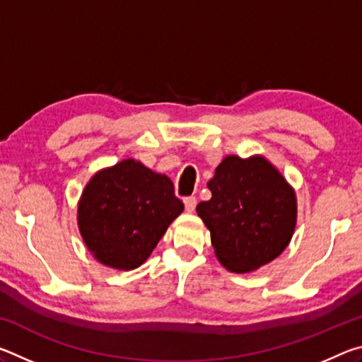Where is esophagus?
<instances>
[{
	"mask_svg": "<svg viewBox=\"0 0 362 362\" xmlns=\"http://www.w3.org/2000/svg\"><path fill=\"white\" fill-rule=\"evenodd\" d=\"M183 204H185L187 212H193L194 207H196V198H194V196H187V198L183 199Z\"/></svg>",
	"mask_w": 362,
	"mask_h": 362,
	"instance_id": "esophagus-1",
	"label": "esophagus"
}]
</instances>
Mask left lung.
<instances>
[{
  "mask_svg": "<svg viewBox=\"0 0 362 362\" xmlns=\"http://www.w3.org/2000/svg\"><path fill=\"white\" fill-rule=\"evenodd\" d=\"M207 188L212 198L196 206V212L226 269L254 272L291 243L297 223L296 192L268 159L226 156Z\"/></svg>",
  "mask_w": 362,
  "mask_h": 362,
  "instance_id": "8db88e82",
  "label": "left lung"
}]
</instances>
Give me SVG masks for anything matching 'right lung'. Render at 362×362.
Instances as JSON below:
<instances>
[{
    "label": "right lung",
    "instance_id": "right-lung-1",
    "mask_svg": "<svg viewBox=\"0 0 362 362\" xmlns=\"http://www.w3.org/2000/svg\"><path fill=\"white\" fill-rule=\"evenodd\" d=\"M182 211L169 177L129 158L88 182L78 203V226L97 262L129 272L148 259Z\"/></svg>",
    "mask_w": 362,
    "mask_h": 362
}]
</instances>
